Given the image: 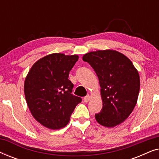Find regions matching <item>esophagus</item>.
<instances>
[{"label": "esophagus", "instance_id": "obj_1", "mask_svg": "<svg viewBox=\"0 0 159 159\" xmlns=\"http://www.w3.org/2000/svg\"><path fill=\"white\" fill-rule=\"evenodd\" d=\"M83 100H84V103H88V102L90 100V95H87V96L84 97Z\"/></svg>", "mask_w": 159, "mask_h": 159}]
</instances>
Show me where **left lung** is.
<instances>
[{"label": "left lung", "mask_w": 159, "mask_h": 159, "mask_svg": "<svg viewBox=\"0 0 159 159\" xmlns=\"http://www.w3.org/2000/svg\"><path fill=\"white\" fill-rule=\"evenodd\" d=\"M98 77L103 108L95 117L100 125L113 127L133 111L140 90V77L131 61L116 51L90 52L82 57Z\"/></svg>", "instance_id": "obj_1"}]
</instances>
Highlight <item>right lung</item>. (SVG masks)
I'll return each mask as SVG.
<instances>
[{
    "label": "right lung",
    "instance_id": "add662e5",
    "mask_svg": "<svg viewBox=\"0 0 159 159\" xmlns=\"http://www.w3.org/2000/svg\"><path fill=\"white\" fill-rule=\"evenodd\" d=\"M78 56L52 53L32 66L25 82V95L34 119L52 129L64 127L80 97L71 94L74 84L68 79Z\"/></svg>",
    "mask_w": 159,
    "mask_h": 159
}]
</instances>
